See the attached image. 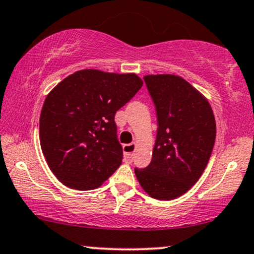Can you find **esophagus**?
<instances>
[{
  "instance_id": "obj_1",
  "label": "esophagus",
  "mask_w": 254,
  "mask_h": 254,
  "mask_svg": "<svg viewBox=\"0 0 254 254\" xmlns=\"http://www.w3.org/2000/svg\"><path fill=\"white\" fill-rule=\"evenodd\" d=\"M123 150H124V157L125 159L131 162L133 158V152L136 150V144L134 143H130V144H124L123 145Z\"/></svg>"
}]
</instances>
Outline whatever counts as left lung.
I'll list each match as a JSON object with an SVG mask.
<instances>
[{
	"label": "left lung",
	"mask_w": 254,
	"mask_h": 254,
	"mask_svg": "<svg viewBox=\"0 0 254 254\" xmlns=\"http://www.w3.org/2000/svg\"><path fill=\"white\" fill-rule=\"evenodd\" d=\"M157 116L152 159L134 173L147 194L171 200L203 175L216 140V121L208 102L175 75L144 77Z\"/></svg>",
	"instance_id": "left-lung-1"
}]
</instances>
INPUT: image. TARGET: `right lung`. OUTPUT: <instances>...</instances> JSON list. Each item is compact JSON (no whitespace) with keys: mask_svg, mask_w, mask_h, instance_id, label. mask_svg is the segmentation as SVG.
Segmentation results:
<instances>
[{"mask_svg":"<svg viewBox=\"0 0 254 254\" xmlns=\"http://www.w3.org/2000/svg\"><path fill=\"white\" fill-rule=\"evenodd\" d=\"M142 85L134 73L85 69L64 78L47 96L40 142L61 183L75 190H94L120 168L123 147L115 115Z\"/></svg>","mask_w":254,"mask_h":254,"instance_id":"right-lung-1","label":"right lung"}]
</instances>
